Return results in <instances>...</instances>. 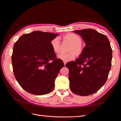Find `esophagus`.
I'll return each instance as SVG.
<instances>
[{
  "mask_svg": "<svg viewBox=\"0 0 121 121\" xmlns=\"http://www.w3.org/2000/svg\"><path fill=\"white\" fill-rule=\"evenodd\" d=\"M64 65H65V64H66V62H65V61H64Z\"/></svg>",
  "mask_w": 121,
  "mask_h": 121,
  "instance_id": "obj_1",
  "label": "esophagus"
}]
</instances>
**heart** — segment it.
I'll use <instances>...</instances> for the list:
<instances>
[{"label": "heart", "instance_id": "b5f03b06", "mask_svg": "<svg viewBox=\"0 0 121 121\" xmlns=\"http://www.w3.org/2000/svg\"><path fill=\"white\" fill-rule=\"evenodd\" d=\"M63 39L65 41H67L72 44L69 48L71 52L64 53H60L58 54L57 57L59 59L64 61H69L74 60L76 56V53L79 55L82 52V38L80 36L74 33H69L65 35ZM50 45L53 52L58 53L60 50V41L58 37L53 39L50 42ZM74 51L75 52H73Z\"/></svg>", "mask_w": 121, "mask_h": 121}]
</instances>
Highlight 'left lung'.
Returning a JSON list of instances; mask_svg holds the SVG:
<instances>
[{"instance_id":"1","label":"left lung","mask_w":121,"mask_h":121,"mask_svg":"<svg viewBox=\"0 0 121 121\" xmlns=\"http://www.w3.org/2000/svg\"><path fill=\"white\" fill-rule=\"evenodd\" d=\"M74 32L81 36L86 46L79 57L65 65L69 69V87L75 94L89 95L107 81L111 68L112 49L107 36L93 29Z\"/></svg>"}]
</instances>
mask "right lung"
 <instances>
[{"label":"right lung","mask_w":121,"mask_h":121,"mask_svg":"<svg viewBox=\"0 0 121 121\" xmlns=\"http://www.w3.org/2000/svg\"><path fill=\"white\" fill-rule=\"evenodd\" d=\"M57 35L36 31L22 35L14 44L12 56L13 74L28 92L41 95L53 90L55 80L64 67L50 45Z\"/></svg>","instance_id":"obj_1"}]
</instances>
